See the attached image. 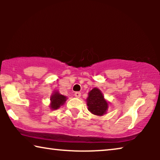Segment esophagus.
<instances>
[{
	"label": "esophagus",
	"mask_w": 160,
	"mask_h": 160,
	"mask_svg": "<svg viewBox=\"0 0 160 160\" xmlns=\"http://www.w3.org/2000/svg\"><path fill=\"white\" fill-rule=\"evenodd\" d=\"M74 95H75L76 98H80L81 92H75V94H74Z\"/></svg>",
	"instance_id": "obj_1"
}]
</instances>
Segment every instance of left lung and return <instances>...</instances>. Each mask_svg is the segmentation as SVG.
Segmentation results:
<instances>
[{
  "label": "left lung",
  "instance_id": "obj_1",
  "mask_svg": "<svg viewBox=\"0 0 160 160\" xmlns=\"http://www.w3.org/2000/svg\"><path fill=\"white\" fill-rule=\"evenodd\" d=\"M87 102L89 111L95 115H103L108 109V102L98 88H94L89 92Z\"/></svg>",
  "mask_w": 160,
  "mask_h": 160
}]
</instances>
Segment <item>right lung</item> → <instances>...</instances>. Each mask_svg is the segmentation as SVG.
Wrapping results in <instances>:
<instances>
[{"instance_id": "add662e5", "label": "right lung", "mask_w": 160, "mask_h": 160, "mask_svg": "<svg viewBox=\"0 0 160 160\" xmlns=\"http://www.w3.org/2000/svg\"><path fill=\"white\" fill-rule=\"evenodd\" d=\"M50 100H51V104H50L51 106H50V107H51L52 109L56 110V109L60 108V106H62L64 104L65 100H66V97L64 95H60L58 92H55L52 95Z\"/></svg>"}]
</instances>
